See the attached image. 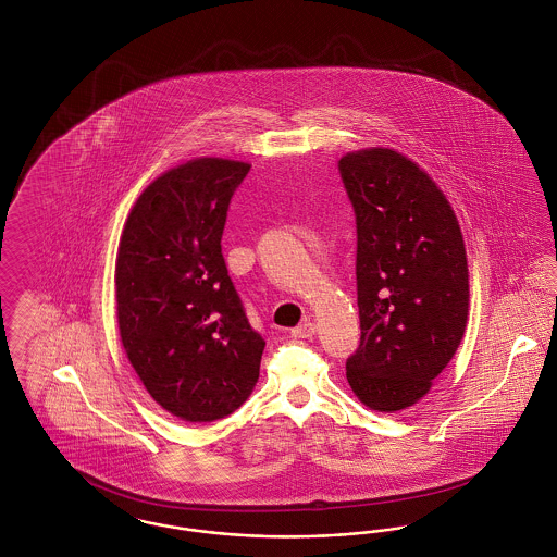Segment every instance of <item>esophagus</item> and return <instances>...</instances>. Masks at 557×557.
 <instances>
[{"mask_svg": "<svg viewBox=\"0 0 557 557\" xmlns=\"http://www.w3.org/2000/svg\"><path fill=\"white\" fill-rule=\"evenodd\" d=\"M315 323L313 321H302V323H298L294 330H292V336H296V338H313L315 336Z\"/></svg>", "mask_w": 557, "mask_h": 557, "instance_id": "1", "label": "esophagus"}]
</instances>
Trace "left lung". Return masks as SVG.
<instances>
[{
	"mask_svg": "<svg viewBox=\"0 0 557 557\" xmlns=\"http://www.w3.org/2000/svg\"><path fill=\"white\" fill-rule=\"evenodd\" d=\"M357 225L361 341L346 380L370 409L393 413L424 397L468 321V261L445 194L388 148L338 160Z\"/></svg>",
	"mask_w": 557,
	"mask_h": 557,
	"instance_id": "1",
	"label": "left lung"
}]
</instances>
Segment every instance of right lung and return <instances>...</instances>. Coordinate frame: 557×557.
<instances>
[{
    "label": "right lung",
    "mask_w": 557,
    "mask_h": 557,
    "mask_svg": "<svg viewBox=\"0 0 557 557\" xmlns=\"http://www.w3.org/2000/svg\"><path fill=\"white\" fill-rule=\"evenodd\" d=\"M250 164L198 159L141 191L116 257L121 341L146 391L186 422L234 413L257 384L265 341L248 323L221 252Z\"/></svg>",
    "instance_id": "obj_1"
}]
</instances>
